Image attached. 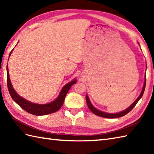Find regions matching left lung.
<instances>
[{"label": "left lung", "instance_id": "left-lung-1", "mask_svg": "<svg viewBox=\"0 0 154 154\" xmlns=\"http://www.w3.org/2000/svg\"><path fill=\"white\" fill-rule=\"evenodd\" d=\"M146 83V77H145V81H144V84H143V89L142 91V93H141V94H140V96L138 97V99H137L134 101V103H132L131 105H130L128 108L127 109L122 111V112H121L116 113V114H109V113L101 112V111L96 109L95 108H94L92 105V104H91V102H90L89 97H88V96L87 95L86 96V101H87V106H88V107H89V109H90L91 112L94 113L97 116H101V117H103V118H107V119H115V118H119V117H121V116H123L124 115H126V114L130 112V111H131L133 109V108L136 106V104H137V103L138 102L139 100L141 99L142 95H143V92H144V90H145Z\"/></svg>", "mask_w": 154, "mask_h": 154}]
</instances>
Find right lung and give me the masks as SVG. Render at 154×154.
Listing matches in <instances>:
<instances>
[{
    "instance_id": "add662e5",
    "label": "right lung",
    "mask_w": 154,
    "mask_h": 154,
    "mask_svg": "<svg viewBox=\"0 0 154 154\" xmlns=\"http://www.w3.org/2000/svg\"><path fill=\"white\" fill-rule=\"evenodd\" d=\"M12 50L10 53L9 57L11 55ZM6 70H7V87L9 91V93L11 94L12 99L20 106L22 109L26 111L28 113L36 116H42L46 115L48 114H51L56 112L59 109H61L64 102L65 98L67 92L69 90L73 84L76 83V80H73L71 82L67 83L66 85L63 87L62 89L60 95L53 102L46 104H38L35 103H32L29 102L24 99H23L21 97H20L18 94L16 93L12 87V85L11 83V80L9 78V73L8 69V65L6 66Z\"/></svg>"
}]
</instances>
